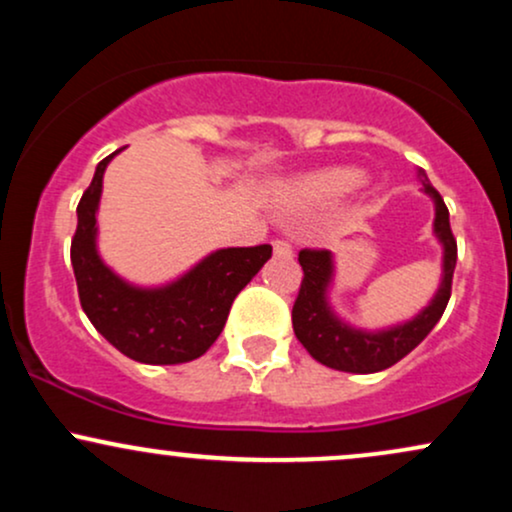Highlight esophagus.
I'll return each instance as SVG.
<instances>
[{
    "label": "esophagus",
    "mask_w": 512,
    "mask_h": 512,
    "mask_svg": "<svg viewBox=\"0 0 512 512\" xmlns=\"http://www.w3.org/2000/svg\"><path fill=\"white\" fill-rule=\"evenodd\" d=\"M272 245H274V255H276V257H291V255H293V248H291L289 240L276 238Z\"/></svg>",
    "instance_id": "1"
}]
</instances>
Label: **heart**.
<instances>
[{"mask_svg":"<svg viewBox=\"0 0 512 512\" xmlns=\"http://www.w3.org/2000/svg\"><path fill=\"white\" fill-rule=\"evenodd\" d=\"M363 182V175L351 168H332L310 175L298 187V199L305 204H332L344 199Z\"/></svg>","mask_w":512,"mask_h":512,"instance_id":"1","label":"heart"}]
</instances>
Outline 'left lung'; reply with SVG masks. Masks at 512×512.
<instances>
[{
    "mask_svg": "<svg viewBox=\"0 0 512 512\" xmlns=\"http://www.w3.org/2000/svg\"><path fill=\"white\" fill-rule=\"evenodd\" d=\"M419 180L426 195L436 202V236L443 243V284L426 310L411 322L392 327L385 332H361L351 330L349 325L339 322L327 305V286L332 279V255L327 250L305 248L298 252V262L303 267V281L298 289L296 303H293L291 320L298 342L305 346L310 356L322 366L344 370V373H378L395 366L409 351L426 339V334L436 327L448 308L452 293V274L457 264V240L450 228V211L445 207L443 197L424 170H419Z\"/></svg>",
    "mask_w": 512,
    "mask_h": 512,
    "instance_id": "left-lung-1",
    "label": "left lung"
}]
</instances>
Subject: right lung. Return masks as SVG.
Returning a JSON list of instances; mask_svg holds the SVG:
<instances>
[{"label": "right lung", "mask_w": 512, "mask_h": 512, "mask_svg": "<svg viewBox=\"0 0 512 512\" xmlns=\"http://www.w3.org/2000/svg\"><path fill=\"white\" fill-rule=\"evenodd\" d=\"M115 154L98 163L76 207L72 267L81 308L91 325L132 361L151 366L187 363L216 342L236 296L272 257V245L211 252L192 272L163 289L125 284L96 252V209L105 166Z\"/></svg>", "instance_id": "right-lung-1"}]
</instances>
